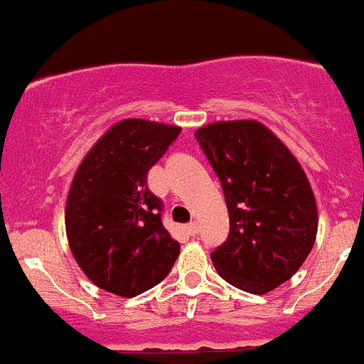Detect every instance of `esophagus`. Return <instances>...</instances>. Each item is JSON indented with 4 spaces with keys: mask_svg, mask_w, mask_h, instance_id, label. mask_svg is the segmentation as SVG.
Listing matches in <instances>:
<instances>
[{
    "mask_svg": "<svg viewBox=\"0 0 364 364\" xmlns=\"http://www.w3.org/2000/svg\"><path fill=\"white\" fill-rule=\"evenodd\" d=\"M186 233H187V235H196V233H198V225H196V223H189V225H187L186 226Z\"/></svg>",
    "mask_w": 364,
    "mask_h": 364,
    "instance_id": "34e87169",
    "label": "esophagus"
}]
</instances>
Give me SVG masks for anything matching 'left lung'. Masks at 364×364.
<instances>
[{"label":"left lung","mask_w":364,"mask_h":364,"mask_svg":"<svg viewBox=\"0 0 364 364\" xmlns=\"http://www.w3.org/2000/svg\"><path fill=\"white\" fill-rule=\"evenodd\" d=\"M194 138L221 182L230 218L212 264L244 292H271L296 274L315 242L316 205L303 168L253 120L215 122Z\"/></svg>","instance_id":"1"}]
</instances>
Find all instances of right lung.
Masks as SVG:
<instances>
[{
	"instance_id": "1",
	"label": "right lung",
	"mask_w": 364,
	"mask_h": 364,
	"mask_svg": "<svg viewBox=\"0 0 364 364\" xmlns=\"http://www.w3.org/2000/svg\"><path fill=\"white\" fill-rule=\"evenodd\" d=\"M181 127L118 122L79 166L65 210L68 244L99 289L122 297L146 292L170 274L181 244L163 226V201L146 186L150 168Z\"/></svg>"
}]
</instances>
